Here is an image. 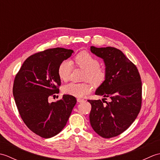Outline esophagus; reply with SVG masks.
<instances>
[{
  "mask_svg": "<svg viewBox=\"0 0 160 160\" xmlns=\"http://www.w3.org/2000/svg\"><path fill=\"white\" fill-rule=\"evenodd\" d=\"M77 101L78 102H84V100L82 99V98H78Z\"/></svg>",
  "mask_w": 160,
  "mask_h": 160,
  "instance_id": "esophagus-1",
  "label": "esophagus"
}]
</instances>
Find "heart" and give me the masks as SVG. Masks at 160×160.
I'll list each match as a JSON object with an SVG mask.
<instances>
[{
    "label": "heart",
    "instance_id": "b5f03b06",
    "mask_svg": "<svg viewBox=\"0 0 160 160\" xmlns=\"http://www.w3.org/2000/svg\"><path fill=\"white\" fill-rule=\"evenodd\" d=\"M73 62L78 67L85 71L84 80L89 81L93 85H100L106 78V73L100 67L99 61L87 52H82L77 54L74 58ZM72 69L73 64L70 61H62L58 69V75L60 79L64 82L69 80ZM91 91V87L87 82H71L64 85L62 88L63 93L79 98L84 96Z\"/></svg>",
    "mask_w": 160,
    "mask_h": 160
}]
</instances>
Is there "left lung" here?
Listing matches in <instances>:
<instances>
[{
	"label": "left lung",
	"mask_w": 160,
	"mask_h": 160,
	"mask_svg": "<svg viewBox=\"0 0 160 160\" xmlns=\"http://www.w3.org/2000/svg\"><path fill=\"white\" fill-rule=\"evenodd\" d=\"M91 52L102 58L106 78L96 91V95L108 98L88 102L91 104L89 120L95 132L104 138L118 136L130 127L140 111L142 81L136 66L124 54L111 47ZM105 102L104 105L102 102Z\"/></svg>",
	"instance_id": "1"
}]
</instances>
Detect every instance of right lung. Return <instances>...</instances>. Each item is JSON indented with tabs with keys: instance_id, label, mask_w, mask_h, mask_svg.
<instances>
[{
	"instance_id": "1",
	"label": "right lung",
	"mask_w": 160,
	"mask_h": 160,
	"mask_svg": "<svg viewBox=\"0 0 160 160\" xmlns=\"http://www.w3.org/2000/svg\"><path fill=\"white\" fill-rule=\"evenodd\" d=\"M73 52L57 47L33 54L15 77L13 95L20 117L30 130L43 138H52L62 130L76 104V98L71 95H63L56 102L48 101L59 93L60 64Z\"/></svg>"
}]
</instances>
